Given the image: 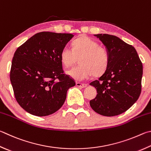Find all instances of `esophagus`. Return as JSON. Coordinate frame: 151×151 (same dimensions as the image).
<instances>
[{
  "instance_id": "esophagus-1",
  "label": "esophagus",
  "mask_w": 151,
  "mask_h": 151,
  "mask_svg": "<svg viewBox=\"0 0 151 151\" xmlns=\"http://www.w3.org/2000/svg\"><path fill=\"white\" fill-rule=\"evenodd\" d=\"M76 85L80 88H86L87 86V84H82L80 83H76Z\"/></svg>"
}]
</instances>
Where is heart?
I'll return each mask as SVG.
<instances>
[{"label":"heart","mask_w":151,"mask_h":151,"mask_svg":"<svg viewBox=\"0 0 151 151\" xmlns=\"http://www.w3.org/2000/svg\"><path fill=\"white\" fill-rule=\"evenodd\" d=\"M78 58L80 65L67 71L76 81H84L92 75H102L108 67V51L90 37L78 38L73 42L72 49L65 46L60 53V59L65 67L71 66Z\"/></svg>","instance_id":"heart-1"}]
</instances>
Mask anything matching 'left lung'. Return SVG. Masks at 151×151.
Wrapping results in <instances>:
<instances>
[{"instance_id":"left-lung-1","label":"left lung","mask_w":151,"mask_h":151,"mask_svg":"<svg viewBox=\"0 0 151 151\" xmlns=\"http://www.w3.org/2000/svg\"><path fill=\"white\" fill-rule=\"evenodd\" d=\"M109 54V64L98 80L90 84L98 94L90 101L93 110L104 116H115L130 108L140 96L142 65L135 49L118 37L96 34Z\"/></svg>"}]
</instances>
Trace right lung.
<instances>
[{"instance_id":"obj_1","label":"right lung","mask_w":151,"mask_h":151,"mask_svg":"<svg viewBox=\"0 0 151 151\" xmlns=\"http://www.w3.org/2000/svg\"><path fill=\"white\" fill-rule=\"evenodd\" d=\"M70 34L42 32L33 35L14 55L10 78L16 100L29 114L46 116L63 105L68 88L75 85L64 74L61 49Z\"/></svg>"}]
</instances>
